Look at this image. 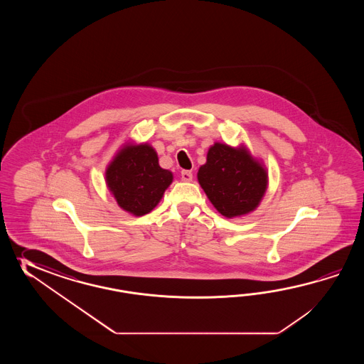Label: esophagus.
I'll return each mask as SVG.
<instances>
[{"instance_id":"obj_1","label":"esophagus","mask_w":364,"mask_h":364,"mask_svg":"<svg viewBox=\"0 0 364 364\" xmlns=\"http://www.w3.org/2000/svg\"><path fill=\"white\" fill-rule=\"evenodd\" d=\"M181 178L183 182H191L193 181V173L190 171H181Z\"/></svg>"}]
</instances>
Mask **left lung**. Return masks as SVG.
I'll return each instance as SVG.
<instances>
[{
	"mask_svg": "<svg viewBox=\"0 0 364 364\" xmlns=\"http://www.w3.org/2000/svg\"><path fill=\"white\" fill-rule=\"evenodd\" d=\"M198 181L213 207L232 218L259 207L268 188V171L246 146L216 141L209 147L207 163L199 168Z\"/></svg>",
	"mask_w": 364,
	"mask_h": 364,
	"instance_id": "1",
	"label": "left lung"
}]
</instances>
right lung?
Returning <instances> with one entry per match:
<instances>
[{
	"label": "right lung",
	"mask_w": 364,
	"mask_h": 364,
	"mask_svg": "<svg viewBox=\"0 0 364 364\" xmlns=\"http://www.w3.org/2000/svg\"><path fill=\"white\" fill-rule=\"evenodd\" d=\"M105 182L119 208L139 217L149 213L163 199L173 182V173L159 165L152 146L127 141L108 164Z\"/></svg>",
	"instance_id": "obj_1"
}]
</instances>
